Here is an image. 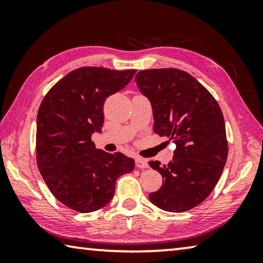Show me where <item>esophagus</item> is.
Listing matches in <instances>:
<instances>
[{
    "label": "esophagus",
    "mask_w": 263,
    "mask_h": 263,
    "mask_svg": "<svg viewBox=\"0 0 263 263\" xmlns=\"http://www.w3.org/2000/svg\"><path fill=\"white\" fill-rule=\"evenodd\" d=\"M136 166L138 168H147L148 167V162L146 159H142V158H137L136 159Z\"/></svg>",
    "instance_id": "obj_1"
}]
</instances>
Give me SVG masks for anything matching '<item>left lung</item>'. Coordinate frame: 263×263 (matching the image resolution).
<instances>
[{
	"label": "left lung",
	"instance_id": "obj_1",
	"mask_svg": "<svg viewBox=\"0 0 263 263\" xmlns=\"http://www.w3.org/2000/svg\"><path fill=\"white\" fill-rule=\"evenodd\" d=\"M136 83L152 105L154 132L176 145L167 164L148 162L162 176V186L149 194V201L164 211H188L211 194L228 159L221 110L210 92L183 70H140Z\"/></svg>",
	"mask_w": 263,
	"mask_h": 263
}]
</instances>
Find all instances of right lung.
Returning <instances> with one entry per match:
<instances>
[{
	"mask_svg": "<svg viewBox=\"0 0 263 263\" xmlns=\"http://www.w3.org/2000/svg\"><path fill=\"white\" fill-rule=\"evenodd\" d=\"M136 69L81 67L68 73L44 97L37 115L39 172L58 201L72 210H100L114 197L116 180L135 168L123 153L97 149L103 105L131 81Z\"/></svg>",
	"mask_w": 263,
	"mask_h": 263,
	"instance_id": "obj_1",
	"label": "right lung"
}]
</instances>
